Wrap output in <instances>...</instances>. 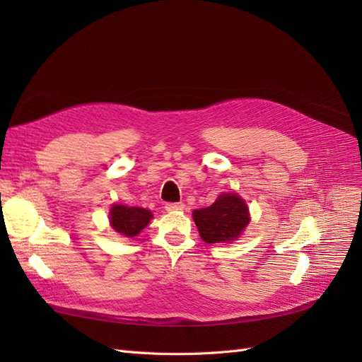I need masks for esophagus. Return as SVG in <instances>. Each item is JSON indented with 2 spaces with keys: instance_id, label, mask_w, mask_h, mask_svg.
<instances>
[{
  "instance_id": "1",
  "label": "esophagus",
  "mask_w": 362,
  "mask_h": 362,
  "mask_svg": "<svg viewBox=\"0 0 362 362\" xmlns=\"http://www.w3.org/2000/svg\"><path fill=\"white\" fill-rule=\"evenodd\" d=\"M164 208H166V211H180V210H184V204L182 202H169L164 205Z\"/></svg>"
}]
</instances>
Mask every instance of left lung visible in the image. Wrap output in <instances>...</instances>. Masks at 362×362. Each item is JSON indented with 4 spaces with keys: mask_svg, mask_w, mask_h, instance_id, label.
I'll return each instance as SVG.
<instances>
[{
    "mask_svg": "<svg viewBox=\"0 0 362 362\" xmlns=\"http://www.w3.org/2000/svg\"><path fill=\"white\" fill-rule=\"evenodd\" d=\"M194 223L205 243H229L235 240L249 223L246 202L238 194H221L217 201L193 211Z\"/></svg>",
    "mask_w": 362,
    "mask_h": 362,
    "instance_id": "8db88e82",
    "label": "left lung"
}]
</instances>
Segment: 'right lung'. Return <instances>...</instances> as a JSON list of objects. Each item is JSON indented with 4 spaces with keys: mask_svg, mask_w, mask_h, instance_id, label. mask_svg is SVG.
<instances>
[{
    "mask_svg": "<svg viewBox=\"0 0 362 362\" xmlns=\"http://www.w3.org/2000/svg\"><path fill=\"white\" fill-rule=\"evenodd\" d=\"M152 218V213L145 208L113 205L110 210V223L116 233L125 237H136Z\"/></svg>",
    "mask_w": 362,
    "mask_h": 362,
    "instance_id": "1",
    "label": "right lung"
}]
</instances>
